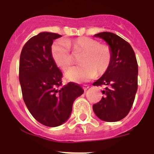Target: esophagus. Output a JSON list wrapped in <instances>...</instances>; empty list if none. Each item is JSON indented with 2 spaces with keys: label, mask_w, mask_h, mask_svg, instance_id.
<instances>
[{
  "label": "esophagus",
  "mask_w": 154,
  "mask_h": 154,
  "mask_svg": "<svg viewBox=\"0 0 154 154\" xmlns=\"http://www.w3.org/2000/svg\"><path fill=\"white\" fill-rule=\"evenodd\" d=\"M83 88V89H84V90H86V89L89 88V86H84Z\"/></svg>",
  "instance_id": "34e87169"
}]
</instances>
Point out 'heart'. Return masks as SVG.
<instances>
[{"label":"heart","mask_w":154,"mask_h":154,"mask_svg":"<svg viewBox=\"0 0 154 154\" xmlns=\"http://www.w3.org/2000/svg\"><path fill=\"white\" fill-rule=\"evenodd\" d=\"M71 49L74 54L83 53L80 63L67 71V79L74 82H85L98 75L105 74L111 65L113 52L109 45L100 44L88 37H77L72 41L59 39L53 43L51 53L55 63L63 71H67L74 63Z\"/></svg>","instance_id":"1"}]
</instances>
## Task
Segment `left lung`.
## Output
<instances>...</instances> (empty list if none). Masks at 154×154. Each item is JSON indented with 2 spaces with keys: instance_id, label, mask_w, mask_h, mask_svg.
Listing matches in <instances>:
<instances>
[{
  "instance_id": "obj_1",
  "label": "left lung",
  "mask_w": 154,
  "mask_h": 154,
  "mask_svg": "<svg viewBox=\"0 0 154 154\" xmlns=\"http://www.w3.org/2000/svg\"><path fill=\"white\" fill-rule=\"evenodd\" d=\"M95 37L104 39L111 48L113 60L108 71L92 83L105 86L104 96L93 104L94 112L101 120L117 122L130 111L138 89V62L130 44L111 32H101Z\"/></svg>"
}]
</instances>
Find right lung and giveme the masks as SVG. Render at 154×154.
Segmentation results:
<instances>
[{"label":"right lung","mask_w":154,"mask_h":154,"mask_svg":"<svg viewBox=\"0 0 154 154\" xmlns=\"http://www.w3.org/2000/svg\"><path fill=\"white\" fill-rule=\"evenodd\" d=\"M59 34L41 32L30 38L19 59V82L22 98L30 113L41 124L56 127L71 115L74 100L83 93L79 84L62 85V73L51 53Z\"/></svg>","instance_id":"obj_1"}]
</instances>
